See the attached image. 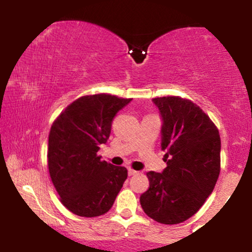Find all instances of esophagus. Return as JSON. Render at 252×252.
Wrapping results in <instances>:
<instances>
[{"label": "esophagus", "mask_w": 252, "mask_h": 252, "mask_svg": "<svg viewBox=\"0 0 252 252\" xmlns=\"http://www.w3.org/2000/svg\"><path fill=\"white\" fill-rule=\"evenodd\" d=\"M128 174H129V175H135V174H137V172H136V170H134V169L129 168V169H128Z\"/></svg>", "instance_id": "1"}]
</instances>
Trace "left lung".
I'll list each match as a JSON object with an SVG mask.
<instances>
[{
	"label": "left lung",
	"instance_id": "1",
	"mask_svg": "<svg viewBox=\"0 0 252 252\" xmlns=\"http://www.w3.org/2000/svg\"><path fill=\"white\" fill-rule=\"evenodd\" d=\"M153 102L162 117V173L148 172L149 189L140 196L147 216L161 224H179L198 212L220 173V136L210 117L192 100L176 96Z\"/></svg>",
	"mask_w": 252,
	"mask_h": 252
}]
</instances>
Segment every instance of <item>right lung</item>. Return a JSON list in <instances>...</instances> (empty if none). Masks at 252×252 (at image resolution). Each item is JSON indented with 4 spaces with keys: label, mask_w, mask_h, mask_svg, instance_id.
<instances>
[{
    "label": "right lung",
    "mask_w": 252,
    "mask_h": 252,
    "mask_svg": "<svg viewBox=\"0 0 252 252\" xmlns=\"http://www.w3.org/2000/svg\"><path fill=\"white\" fill-rule=\"evenodd\" d=\"M130 100L106 94L83 96L52 124L48 170L60 201L74 215H104L122 189L128 170L102 161L97 153L108 141L114 117Z\"/></svg>",
    "instance_id": "1"
}]
</instances>
